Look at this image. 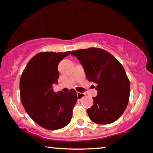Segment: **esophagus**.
<instances>
[{"label": "esophagus", "mask_w": 153, "mask_h": 153, "mask_svg": "<svg viewBox=\"0 0 153 153\" xmlns=\"http://www.w3.org/2000/svg\"><path fill=\"white\" fill-rule=\"evenodd\" d=\"M76 95H77V98H78V100H81L83 97H84V96H85L84 94L81 93H79V92H77Z\"/></svg>", "instance_id": "obj_1"}]
</instances>
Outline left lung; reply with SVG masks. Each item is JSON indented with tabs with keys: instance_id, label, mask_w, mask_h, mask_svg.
Listing matches in <instances>:
<instances>
[{
	"instance_id": "1",
	"label": "left lung",
	"mask_w": 153,
	"mask_h": 153,
	"mask_svg": "<svg viewBox=\"0 0 153 153\" xmlns=\"http://www.w3.org/2000/svg\"><path fill=\"white\" fill-rule=\"evenodd\" d=\"M82 65L88 80L96 83L97 97L87 110L93 122L110 124L122 116L129 102L130 84L120 62L108 52L99 48L72 51ZM95 87V86H94Z\"/></svg>"
}]
</instances>
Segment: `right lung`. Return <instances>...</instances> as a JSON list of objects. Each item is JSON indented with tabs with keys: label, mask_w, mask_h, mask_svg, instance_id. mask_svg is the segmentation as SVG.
<instances>
[{
	"label": "right lung",
	"mask_w": 153,
	"mask_h": 153,
	"mask_svg": "<svg viewBox=\"0 0 153 153\" xmlns=\"http://www.w3.org/2000/svg\"><path fill=\"white\" fill-rule=\"evenodd\" d=\"M71 51L41 52L28 62L20 79L21 101L31 118L50 130L68 125L77 102L74 89L69 93H55L53 84L58 83V65Z\"/></svg>",
	"instance_id": "obj_1"
}]
</instances>
